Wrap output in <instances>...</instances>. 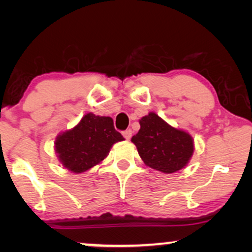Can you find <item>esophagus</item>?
<instances>
[{
	"mask_svg": "<svg viewBox=\"0 0 252 252\" xmlns=\"http://www.w3.org/2000/svg\"><path fill=\"white\" fill-rule=\"evenodd\" d=\"M123 136L125 137L126 140H129L130 137H132V130H130V129L124 130V132H123Z\"/></svg>",
	"mask_w": 252,
	"mask_h": 252,
	"instance_id": "34e87169",
	"label": "esophagus"
}]
</instances>
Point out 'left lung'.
I'll return each instance as SVG.
<instances>
[{
  "instance_id": "8db88e82",
  "label": "left lung",
  "mask_w": 252,
  "mask_h": 252,
  "mask_svg": "<svg viewBox=\"0 0 252 252\" xmlns=\"http://www.w3.org/2000/svg\"><path fill=\"white\" fill-rule=\"evenodd\" d=\"M139 123L140 129L132 142L147 166L166 174L187 166L195 150L194 139L187 130L171 126L155 112Z\"/></svg>"
}]
</instances>
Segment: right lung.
Instances as JSON below:
<instances>
[{
	"label": "right lung",
	"mask_w": 252,
	"mask_h": 252,
	"mask_svg": "<svg viewBox=\"0 0 252 252\" xmlns=\"http://www.w3.org/2000/svg\"><path fill=\"white\" fill-rule=\"evenodd\" d=\"M124 140L111 117L87 112L74 127L58 134L55 153L62 166L79 174L101 164L113 144Z\"/></svg>",
	"instance_id": "right-lung-1"
}]
</instances>
